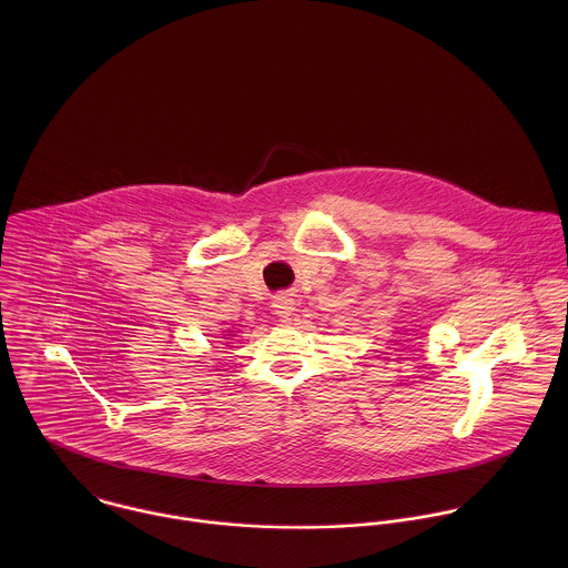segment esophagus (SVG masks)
<instances>
[{
    "label": "esophagus",
    "instance_id": "esophagus-1",
    "mask_svg": "<svg viewBox=\"0 0 568 568\" xmlns=\"http://www.w3.org/2000/svg\"><path fill=\"white\" fill-rule=\"evenodd\" d=\"M273 308H275V315H277L280 320H284V322H286V320L293 315V311H295V308H293V300H288L286 295L275 297V300H273Z\"/></svg>",
    "mask_w": 568,
    "mask_h": 568
}]
</instances>
